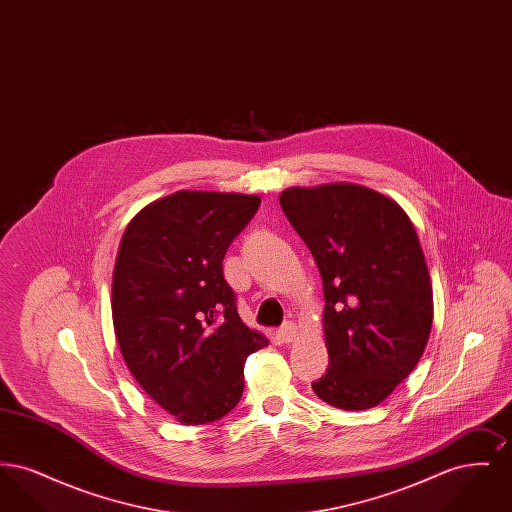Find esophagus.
<instances>
[{"instance_id": "34e87169", "label": "esophagus", "mask_w": 512, "mask_h": 512, "mask_svg": "<svg viewBox=\"0 0 512 512\" xmlns=\"http://www.w3.org/2000/svg\"><path fill=\"white\" fill-rule=\"evenodd\" d=\"M278 338L284 343H292L297 338V326L293 322H286L278 328Z\"/></svg>"}]
</instances>
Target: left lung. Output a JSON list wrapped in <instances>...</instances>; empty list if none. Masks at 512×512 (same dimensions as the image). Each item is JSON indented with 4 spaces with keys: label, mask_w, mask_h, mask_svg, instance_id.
<instances>
[{
    "label": "left lung",
    "mask_w": 512,
    "mask_h": 512,
    "mask_svg": "<svg viewBox=\"0 0 512 512\" xmlns=\"http://www.w3.org/2000/svg\"><path fill=\"white\" fill-rule=\"evenodd\" d=\"M280 207L324 282L328 368L313 391L336 409H372L413 372L432 330L413 222L388 195L351 182L288 188Z\"/></svg>",
    "instance_id": "8db88e82"
}]
</instances>
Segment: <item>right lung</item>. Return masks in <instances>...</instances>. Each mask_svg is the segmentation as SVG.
<instances>
[{
    "label": "right lung",
    "instance_id": "add662e5",
    "mask_svg": "<svg viewBox=\"0 0 512 512\" xmlns=\"http://www.w3.org/2000/svg\"><path fill=\"white\" fill-rule=\"evenodd\" d=\"M259 195L180 190L128 222L111 311L122 359L147 395L186 426L215 422L244 393L247 355L268 345L236 311L222 274Z\"/></svg>",
    "mask_w": 512,
    "mask_h": 512
}]
</instances>
